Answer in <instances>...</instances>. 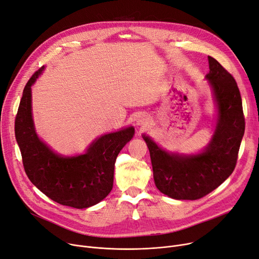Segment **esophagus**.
I'll return each instance as SVG.
<instances>
[{"label": "esophagus", "instance_id": "esophagus-1", "mask_svg": "<svg viewBox=\"0 0 259 259\" xmlns=\"http://www.w3.org/2000/svg\"><path fill=\"white\" fill-rule=\"evenodd\" d=\"M147 121H148V118H146L145 116H142V117H140V119H138V124L146 125L147 124Z\"/></svg>", "mask_w": 259, "mask_h": 259}]
</instances>
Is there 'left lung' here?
<instances>
[{
  "label": "left lung",
  "mask_w": 259,
  "mask_h": 259,
  "mask_svg": "<svg viewBox=\"0 0 259 259\" xmlns=\"http://www.w3.org/2000/svg\"><path fill=\"white\" fill-rule=\"evenodd\" d=\"M218 121L209 145L197 155H179L159 147L143 135L149 149L157 188L176 200H199L218 188L233 172L245 133V117L237 83L219 62L208 56Z\"/></svg>",
  "instance_id": "left-lung-1"
}]
</instances>
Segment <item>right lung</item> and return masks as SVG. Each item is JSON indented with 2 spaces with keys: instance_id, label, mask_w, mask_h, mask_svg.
Wrapping results in <instances>:
<instances>
[{
  "instance_id": "add662e5",
  "label": "right lung",
  "mask_w": 259,
  "mask_h": 259,
  "mask_svg": "<svg viewBox=\"0 0 259 259\" xmlns=\"http://www.w3.org/2000/svg\"><path fill=\"white\" fill-rule=\"evenodd\" d=\"M42 70H37L25 85L15 117L14 133L25 172L34 186L60 205L77 209L96 205L111 192L117 156L133 138L135 128L99 137L83 155L55 154L40 141L32 120L31 85Z\"/></svg>"
}]
</instances>
